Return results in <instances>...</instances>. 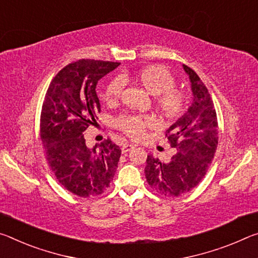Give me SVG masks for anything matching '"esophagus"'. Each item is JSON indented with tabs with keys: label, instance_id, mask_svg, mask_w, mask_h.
Instances as JSON below:
<instances>
[{
	"label": "esophagus",
	"instance_id": "34e87169",
	"mask_svg": "<svg viewBox=\"0 0 258 258\" xmlns=\"http://www.w3.org/2000/svg\"><path fill=\"white\" fill-rule=\"evenodd\" d=\"M135 145L133 144H124L123 146H122V153H126V152H129L132 149H134Z\"/></svg>",
	"mask_w": 258,
	"mask_h": 258
}]
</instances>
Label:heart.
<instances>
[{
  "label": "heart",
  "mask_w": 258,
  "mask_h": 258,
  "mask_svg": "<svg viewBox=\"0 0 258 258\" xmlns=\"http://www.w3.org/2000/svg\"><path fill=\"white\" fill-rule=\"evenodd\" d=\"M136 80L145 89L155 96V105L166 117H176L183 112L186 104L184 91L175 88L176 80L166 67L153 65L139 70ZM124 88V80L114 78L107 84L105 98L115 101ZM157 125V119L150 114H121L116 117V126L132 138H142L146 129Z\"/></svg>",
  "instance_id": "1"
}]
</instances>
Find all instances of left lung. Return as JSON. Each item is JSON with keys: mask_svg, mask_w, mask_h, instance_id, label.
<instances>
[{"mask_svg": "<svg viewBox=\"0 0 258 258\" xmlns=\"http://www.w3.org/2000/svg\"><path fill=\"white\" fill-rule=\"evenodd\" d=\"M191 80L193 103L166 132L177 150L169 161L147 155L145 176L150 186L164 197H180L204 179L218 145V122L212 96L196 72L183 65Z\"/></svg>", "mask_w": 258, "mask_h": 258, "instance_id": "obj_1", "label": "left lung"}]
</instances>
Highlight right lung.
Instances as JSON below:
<instances>
[{"mask_svg":"<svg viewBox=\"0 0 258 258\" xmlns=\"http://www.w3.org/2000/svg\"><path fill=\"white\" fill-rule=\"evenodd\" d=\"M119 65L80 59L59 71L46 90L40 119L45 159L61 186L78 197L106 191L121 157L111 139L89 149L83 135L100 113L97 82Z\"/></svg>","mask_w":258,"mask_h":258,"instance_id":"add662e5","label":"right lung"}]
</instances>
